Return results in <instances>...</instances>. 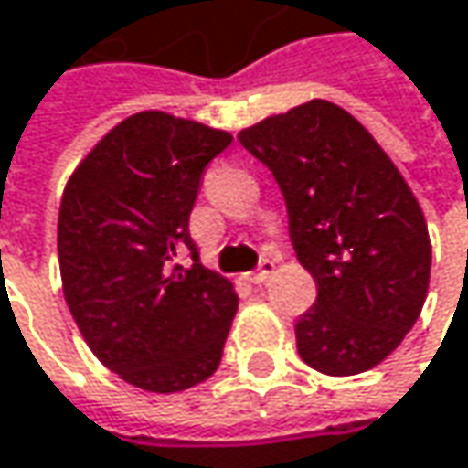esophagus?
<instances>
[{
    "mask_svg": "<svg viewBox=\"0 0 468 468\" xmlns=\"http://www.w3.org/2000/svg\"><path fill=\"white\" fill-rule=\"evenodd\" d=\"M273 268H276V262H273V260H262V262H260V268H257L254 273H249V282H251V284H262V282H268V279H271V273H273Z\"/></svg>",
    "mask_w": 468,
    "mask_h": 468,
    "instance_id": "1",
    "label": "esophagus"
}]
</instances>
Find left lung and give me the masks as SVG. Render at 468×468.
I'll return each mask as SVG.
<instances>
[{
	"instance_id": "1",
	"label": "left lung",
	"mask_w": 468,
	"mask_h": 468,
	"mask_svg": "<svg viewBox=\"0 0 468 468\" xmlns=\"http://www.w3.org/2000/svg\"><path fill=\"white\" fill-rule=\"evenodd\" d=\"M287 203L290 238L317 301L295 325L298 355L327 377L379 366L418 323L431 279L420 203L374 135L309 100L238 133Z\"/></svg>"
}]
</instances>
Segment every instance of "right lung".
Segmentation results:
<instances>
[{
    "mask_svg": "<svg viewBox=\"0 0 468 468\" xmlns=\"http://www.w3.org/2000/svg\"><path fill=\"white\" fill-rule=\"evenodd\" d=\"M225 130L141 111L72 170L58 206V268L69 314L97 360L148 393L206 382L222 360L238 295L189 238L206 165ZM189 248L193 265L175 257Z\"/></svg>",
    "mask_w": 468,
    "mask_h": 468,
    "instance_id": "right-lung-1",
    "label": "right lung"
}]
</instances>
